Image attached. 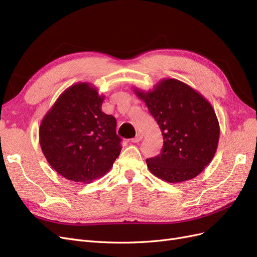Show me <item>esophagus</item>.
<instances>
[{
    "mask_svg": "<svg viewBox=\"0 0 257 257\" xmlns=\"http://www.w3.org/2000/svg\"><path fill=\"white\" fill-rule=\"evenodd\" d=\"M142 138H143V136L138 133V134H136V136L134 138H132L131 141H132V143H138L142 141Z\"/></svg>",
    "mask_w": 257,
    "mask_h": 257,
    "instance_id": "esophagus-1",
    "label": "esophagus"
}]
</instances>
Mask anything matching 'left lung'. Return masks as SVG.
Segmentation results:
<instances>
[{
  "mask_svg": "<svg viewBox=\"0 0 257 257\" xmlns=\"http://www.w3.org/2000/svg\"><path fill=\"white\" fill-rule=\"evenodd\" d=\"M159 124L163 148L147 159L150 172L170 183L195 178L211 162L220 137L212 106L199 93L177 79H164L153 91L135 90Z\"/></svg>",
  "mask_w": 257,
  "mask_h": 257,
  "instance_id": "left-lung-1",
  "label": "left lung"
}]
</instances>
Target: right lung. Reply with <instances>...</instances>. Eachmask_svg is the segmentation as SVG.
<instances>
[{"instance_id":"obj_1","label":"right lung","mask_w":257,"mask_h":257,"mask_svg":"<svg viewBox=\"0 0 257 257\" xmlns=\"http://www.w3.org/2000/svg\"><path fill=\"white\" fill-rule=\"evenodd\" d=\"M104 96L89 83L64 91L44 116L40 144L48 163L68 180L89 183L104 176L119 157L116 121L102 111Z\"/></svg>"}]
</instances>
